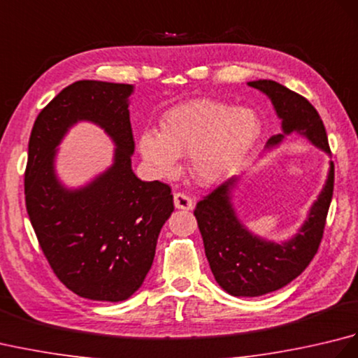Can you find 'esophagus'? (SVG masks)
<instances>
[{"mask_svg":"<svg viewBox=\"0 0 358 358\" xmlns=\"http://www.w3.org/2000/svg\"><path fill=\"white\" fill-rule=\"evenodd\" d=\"M173 204L177 209H183V210H191L194 208V201L189 195L185 192H175L173 194Z\"/></svg>","mask_w":358,"mask_h":358,"instance_id":"34e87169","label":"esophagus"}]
</instances>
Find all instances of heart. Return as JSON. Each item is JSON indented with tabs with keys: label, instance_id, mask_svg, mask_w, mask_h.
Returning a JSON list of instances; mask_svg holds the SVG:
<instances>
[{
	"label": "heart",
	"instance_id": "heart-1",
	"mask_svg": "<svg viewBox=\"0 0 358 358\" xmlns=\"http://www.w3.org/2000/svg\"><path fill=\"white\" fill-rule=\"evenodd\" d=\"M252 109L214 100H195L164 113L162 134L146 131L140 152L158 173L175 171L178 155H191V172L201 183H217L237 172L262 135Z\"/></svg>",
	"mask_w": 358,
	"mask_h": 358
}]
</instances>
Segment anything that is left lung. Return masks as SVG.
Listing matches in <instances>:
<instances>
[{
  "instance_id": "8db88e82",
  "label": "left lung",
  "mask_w": 358,
  "mask_h": 358,
  "mask_svg": "<svg viewBox=\"0 0 358 358\" xmlns=\"http://www.w3.org/2000/svg\"><path fill=\"white\" fill-rule=\"evenodd\" d=\"M248 85L271 98L277 115L283 120L285 134L299 132L331 154L323 121L305 96L272 80L250 81ZM283 136V134L271 136L268 146L278 144ZM235 181L229 178L212 189L196 203L194 215L217 283L235 296L264 295L291 283L317 254L332 200L334 163L306 223L291 241L283 245L255 237L238 222L231 204V187Z\"/></svg>"
}]
</instances>
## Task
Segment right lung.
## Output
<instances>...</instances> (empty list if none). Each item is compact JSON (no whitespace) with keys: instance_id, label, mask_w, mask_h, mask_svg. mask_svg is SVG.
Returning a JSON list of instances; mask_svg holds the SVG:
<instances>
[{"instance_id":"add662e5","label":"right lung","mask_w":358,"mask_h":358,"mask_svg":"<svg viewBox=\"0 0 358 358\" xmlns=\"http://www.w3.org/2000/svg\"><path fill=\"white\" fill-rule=\"evenodd\" d=\"M131 94V85L73 83L38 113L29 138L24 195L30 223L53 273L89 300L123 301L141 286L158 234L173 210L169 185L141 181L132 172ZM80 119L113 136L116 162L86 188L67 192L55 177L52 149Z\"/></svg>"}]
</instances>
